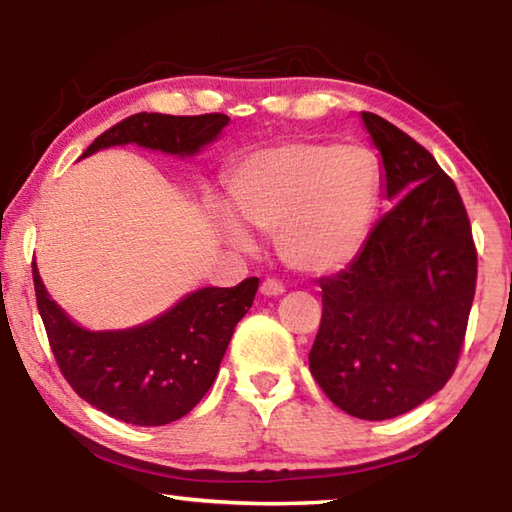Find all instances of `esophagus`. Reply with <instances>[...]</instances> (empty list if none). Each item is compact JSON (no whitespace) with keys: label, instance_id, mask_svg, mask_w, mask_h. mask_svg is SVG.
Segmentation results:
<instances>
[{"label":"esophagus","instance_id":"esophagus-1","mask_svg":"<svg viewBox=\"0 0 512 512\" xmlns=\"http://www.w3.org/2000/svg\"><path fill=\"white\" fill-rule=\"evenodd\" d=\"M259 291H262V296H266V298H277V296H282V293H284V287H282V282L271 280V277H268V280L262 282Z\"/></svg>","mask_w":512,"mask_h":512}]
</instances>
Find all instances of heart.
I'll use <instances>...</instances> for the list:
<instances>
[{
	"instance_id": "heart-1",
	"label": "heart",
	"mask_w": 512,
	"mask_h": 512,
	"mask_svg": "<svg viewBox=\"0 0 512 512\" xmlns=\"http://www.w3.org/2000/svg\"><path fill=\"white\" fill-rule=\"evenodd\" d=\"M381 196L377 155L359 144L287 142L271 146L230 173L232 212L262 235H275L277 255L291 271H341L366 246ZM212 223L235 248H250L248 230L219 205Z\"/></svg>"
}]
</instances>
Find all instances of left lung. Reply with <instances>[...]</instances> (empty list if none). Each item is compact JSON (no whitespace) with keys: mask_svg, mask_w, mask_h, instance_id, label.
<instances>
[{"mask_svg":"<svg viewBox=\"0 0 512 512\" xmlns=\"http://www.w3.org/2000/svg\"><path fill=\"white\" fill-rule=\"evenodd\" d=\"M393 207L348 268L320 280L311 375L341 411L388 420L447 384L474 300L476 250L454 180L418 142L361 112Z\"/></svg>","mask_w":512,"mask_h":512,"instance_id":"obj_1","label":"left lung"}]
</instances>
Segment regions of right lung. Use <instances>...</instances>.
<instances>
[{"mask_svg": "<svg viewBox=\"0 0 512 512\" xmlns=\"http://www.w3.org/2000/svg\"><path fill=\"white\" fill-rule=\"evenodd\" d=\"M228 124L230 117L219 112L198 117L140 112L99 135L83 158L126 144L196 158ZM31 268L51 352L69 386L94 409L137 427H162L203 400L259 287L257 277L230 289L203 287L142 325L88 329L51 300L38 264Z\"/></svg>", "mask_w": 512, "mask_h": 512, "instance_id": "1", "label": "right lung"}]
</instances>
